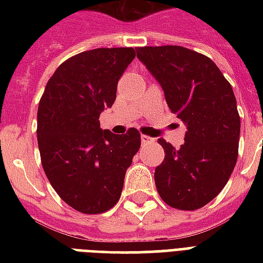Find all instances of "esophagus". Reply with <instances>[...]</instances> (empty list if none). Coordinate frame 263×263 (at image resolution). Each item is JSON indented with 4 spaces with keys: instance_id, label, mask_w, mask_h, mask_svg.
<instances>
[{
    "instance_id": "1",
    "label": "esophagus",
    "mask_w": 263,
    "mask_h": 263,
    "mask_svg": "<svg viewBox=\"0 0 263 263\" xmlns=\"http://www.w3.org/2000/svg\"><path fill=\"white\" fill-rule=\"evenodd\" d=\"M141 142H142V143H152V142H154V138L148 137V135H141Z\"/></svg>"
}]
</instances>
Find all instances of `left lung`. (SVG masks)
<instances>
[{
  "instance_id": "obj_1",
  "label": "left lung",
  "mask_w": 263,
  "mask_h": 263,
  "mask_svg": "<svg viewBox=\"0 0 263 263\" xmlns=\"http://www.w3.org/2000/svg\"><path fill=\"white\" fill-rule=\"evenodd\" d=\"M137 56L187 126L180 149L158 139L165 149L155 169L158 193L173 209H201L224 189L237 163L241 120L231 84L210 58L182 46L137 48Z\"/></svg>"
}]
</instances>
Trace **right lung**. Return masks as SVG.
<instances>
[{"instance_id": "add662e5", "label": "right lung", "mask_w": 263, "mask_h": 263, "mask_svg": "<svg viewBox=\"0 0 263 263\" xmlns=\"http://www.w3.org/2000/svg\"><path fill=\"white\" fill-rule=\"evenodd\" d=\"M135 59L134 48H98L76 54L49 79L37 108L43 171L60 198L84 214H101L120 200L126 169L141 146L135 128L115 135L100 114Z\"/></svg>"}]
</instances>
